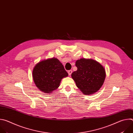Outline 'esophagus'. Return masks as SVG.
I'll return each mask as SVG.
<instances>
[{"label":"esophagus","instance_id":"1","mask_svg":"<svg viewBox=\"0 0 133 133\" xmlns=\"http://www.w3.org/2000/svg\"><path fill=\"white\" fill-rule=\"evenodd\" d=\"M72 70H68V75H69V76H70L71 75V74H72Z\"/></svg>","mask_w":133,"mask_h":133}]
</instances>
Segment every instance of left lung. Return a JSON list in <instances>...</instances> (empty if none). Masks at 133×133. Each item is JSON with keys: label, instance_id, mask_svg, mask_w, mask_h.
<instances>
[{"label": "left lung", "instance_id": "obj_1", "mask_svg": "<svg viewBox=\"0 0 133 133\" xmlns=\"http://www.w3.org/2000/svg\"><path fill=\"white\" fill-rule=\"evenodd\" d=\"M75 65L77 70L71 76L77 87L86 95L97 92L106 78L104 67L96 61L86 58L77 60Z\"/></svg>", "mask_w": 133, "mask_h": 133}]
</instances>
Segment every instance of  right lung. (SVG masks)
<instances>
[{
	"label": "right lung",
	"mask_w": 133,
	"mask_h": 133,
	"mask_svg": "<svg viewBox=\"0 0 133 133\" xmlns=\"http://www.w3.org/2000/svg\"><path fill=\"white\" fill-rule=\"evenodd\" d=\"M32 75L37 87L46 94H51L57 89L62 79L68 76L61 62L54 57L37 63Z\"/></svg>",
	"instance_id": "add662e5"
}]
</instances>
